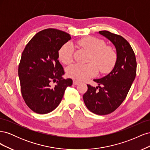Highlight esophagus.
<instances>
[{
	"label": "esophagus",
	"instance_id": "1",
	"mask_svg": "<svg viewBox=\"0 0 150 150\" xmlns=\"http://www.w3.org/2000/svg\"><path fill=\"white\" fill-rule=\"evenodd\" d=\"M79 83V81H77V80H75V79L73 80V84H74V85H77V84H78Z\"/></svg>",
	"mask_w": 150,
	"mask_h": 150
}]
</instances>
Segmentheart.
<instances>
[{"label":"heart","instance_id":"b5f03b06","mask_svg":"<svg viewBox=\"0 0 150 150\" xmlns=\"http://www.w3.org/2000/svg\"><path fill=\"white\" fill-rule=\"evenodd\" d=\"M78 44L90 54L88 64H74L67 69L70 78L84 80L96 76L98 68L101 73H108L114 68L117 61V54L112 47L106 46L103 40L92 36L80 39ZM59 58L65 64L72 61L74 46L71 42L64 44L59 51Z\"/></svg>","mask_w":150,"mask_h":150}]
</instances>
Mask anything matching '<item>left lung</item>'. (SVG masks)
<instances>
[{
  "instance_id": "1",
  "label": "left lung",
  "mask_w": 150,
  "mask_h": 150,
  "mask_svg": "<svg viewBox=\"0 0 150 150\" xmlns=\"http://www.w3.org/2000/svg\"><path fill=\"white\" fill-rule=\"evenodd\" d=\"M99 33L115 45L117 61L110 74L99 79L96 88L87 84L88 91L83 95L85 105L94 114L106 115L115 111L127 96L137 74V61L133 50L122 36L108 30Z\"/></svg>"
}]
</instances>
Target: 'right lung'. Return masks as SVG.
<instances>
[{"instance_id": "1", "label": "right lung", "mask_w": 150, "mask_h": 150, "mask_svg": "<svg viewBox=\"0 0 150 150\" xmlns=\"http://www.w3.org/2000/svg\"><path fill=\"white\" fill-rule=\"evenodd\" d=\"M71 35L49 28L36 34L22 53L19 64L21 90L25 104L38 114H47L58 106L65 90L72 84L63 79L64 71L58 60L59 51L71 39ZM57 84L51 88L50 83Z\"/></svg>"}]
</instances>
